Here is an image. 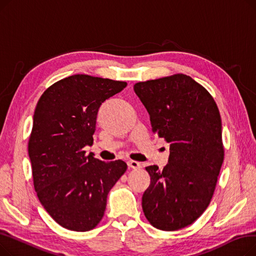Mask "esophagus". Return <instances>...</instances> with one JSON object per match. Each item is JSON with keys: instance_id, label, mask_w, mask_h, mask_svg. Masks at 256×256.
<instances>
[{"instance_id": "obj_1", "label": "esophagus", "mask_w": 256, "mask_h": 256, "mask_svg": "<svg viewBox=\"0 0 256 256\" xmlns=\"http://www.w3.org/2000/svg\"><path fill=\"white\" fill-rule=\"evenodd\" d=\"M128 167H130L132 169H139V168H141V164L139 162H137V160H130L128 162Z\"/></svg>"}]
</instances>
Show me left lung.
<instances>
[{
    "label": "left lung",
    "instance_id": "left-lung-1",
    "mask_svg": "<svg viewBox=\"0 0 256 256\" xmlns=\"http://www.w3.org/2000/svg\"><path fill=\"white\" fill-rule=\"evenodd\" d=\"M134 91L152 132L170 145L163 170L146 167L150 184L142 208L158 230H180L204 214L216 189L224 160L220 112L210 92L184 74L136 83Z\"/></svg>",
    "mask_w": 256,
    "mask_h": 256
}]
</instances>
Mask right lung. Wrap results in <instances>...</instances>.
<instances>
[{"mask_svg": "<svg viewBox=\"0 0 256 256\" xmlns=\"http://www.w3.org/2000/svg\"><path fill=\"white\" fill-rule=\"evenodd\" d=\"M126 85L74 74L54 83L37 102L28 143L34 189L50 216L66 230L96 228L108 194L128 169L124 160L102 162L84 150L93 143L102 102Z\"/></svg>", "mask_w": 256, "mask_h": 256, "instance_id": "right-lung-1", "label": "right lung"}]
</instances>
